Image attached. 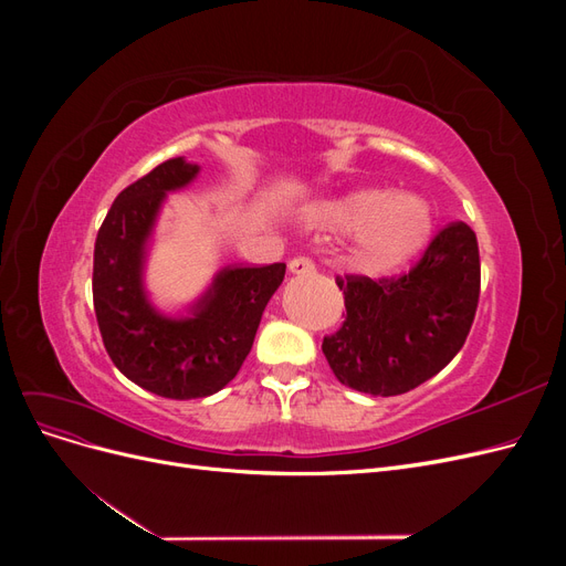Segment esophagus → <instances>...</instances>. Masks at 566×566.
<instances>
[{
  "instance_id": "obj_1",
  "label": "esophagus",
  "mask_w": 566,
  "mask_h": 566,
  "mask_svg": "<svg viewBox=\"0 0 566 566\" xmlns=\"http://www.w3.org/2000/svg\"><path fill=\"white\" fill-rule=\"evenodd\" d=\"M287 269H290V273H297V276H306V273L316 271V264L310 260V256L300 254V256H293V260H290Z\"/></svg>"
}]
</instances>
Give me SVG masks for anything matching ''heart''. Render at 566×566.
<instances>
[{"mask_svg": "<svg viewBox=\"0 0 566 566\" xmlns=\"http://www.w3.org/2000/svg\"><path fill=\"white\" fill-rule=\"evenodd\" d=\"M331 227L356 233V254L366 266H394L418 252L430 233V214L410 196L382 191H356L335 202L328 212Z\"/></svg>", "mask_w": 566, "mask_h": 566, "instance_id": "obj_1", "label": "heart"}]
</instances>
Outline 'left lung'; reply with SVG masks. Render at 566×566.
I'll return each mask as SVG.
<instances>
[{"label":"left lung","instance_id":"left-lung-1","mask_svg":"<svg viewBox=\"0 0 566 566\" xmlns=\"http://www.w3.org/2000/svg\"><path fill=\"white\" fill-rule=\"evenodd\" d=\"M345 321L323 337L335 378L373 397H397L449 366L470 335L482 285L474 231L443 227L399 276H337Z\"/></svg>","mask_w":566,"mask_h":566}]
</instances>
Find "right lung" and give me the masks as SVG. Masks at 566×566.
Here are the masks:
<instances>
[{
  "label": "right lung",
  "instance_id": "right-lung-1",
  "mask_svg": "<svg viewBox=\"0 0 566 566\" xmlns=\"http://www.w3.org/2000/svg\"><path fill=\"white\" fill-rule=\"evenodd\" d=\"M198 165L172 158L115 198L94 245V312L117 370L165 399H202L241 370L285 264L224 269L188 318H165L142 285L144 250L167 191L193 181Z\"/></svg>",
  "mask_w": 566,
  "mask_h": 566
}]
</instances>
